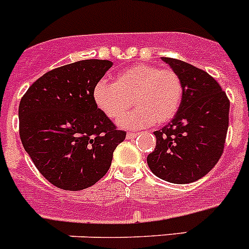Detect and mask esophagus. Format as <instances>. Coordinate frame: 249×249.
I'll list each match as a JSON object with an SVG mask.
<instances>
[{"label":"esophagus","mask_w":249,"mask_h":249,"mask_svg":"<svg viewBox=\"0 0 249 249\" xmlns=\"http://www.w3.org/2000/svg\"><path fill=\"white\" fill-rule=\"evenodd\" d=\"M137 137V133H132V132H128L126 135V138L127 140H133V138Z\"/></svg>","instance_id":"esophagus-1"}]
</instances>
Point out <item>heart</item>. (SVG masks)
<instances>
[{
    "instance_id": "obj_1",
    "label": "heart",
    "mask_w": 249,
    "mask_h": 249,
    "mask_svg": "<svg viewBox=\"0 0 249 249\" xmlns=\"http://www.w3.org/2000/svg\"><path fill=\"white\" fill-rule=\"evenodd\" d=\"M98 108L111 120H118L132 103L136 108L118 121L127 128L164 124L179 111L183 83L177 72L148 63H138L121 71L114 82L101 81L93 89Z\"/></svg>"
}]
</instances>
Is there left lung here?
Instances as JSON below:
<instances>
[{
  "label": "left lung",
  "mask_w": 249,
  "mask_h": 249,
  "mask_svg": "<svg viewBox=\"0 0 249 249\" xmlns=\"http://www.w3.org/2000/svg\"><path fill=\"white\" fill-rule=\"evenodd\" d=\"M162 61L183 83V100L173 120L156 136L147 157L152 173L171 183L195 182L215 166L223 153L230 122V100L212 76L169 57Z\"/></svg>",
  "instance_id": "left-lung-1"
}]
</instances>
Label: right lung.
<instances>
[{
  "label": "right lung",
  "mask_w": 249,
  "mask_h": 249,
  "mask_svg": "<svg viewBox=\"0 0 249 249\" xmlns=\"http://www.w3.org/2000/svg\"><path fill=\"white\" fill-rule=\"evenodd\" d=\"M111 67L107 59H85L54 68L21 98L23 148L39 173L61 190L81 191L100 181L126 138L93 98L94 87Z\"/></svg>",
  "instance_id": "1"
}]
</instances>
